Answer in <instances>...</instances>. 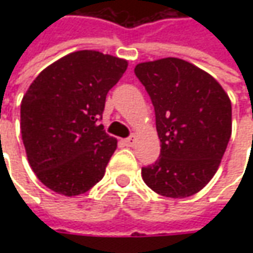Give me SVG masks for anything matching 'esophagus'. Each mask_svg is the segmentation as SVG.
<instances>
[{
    "label": "esophagus",
    "instance_id": "obj_1",
    "mask_svg": "<svg viewBox=\"0 0 253 253\" xmlns=\"http://www.w3.org/2000/svg\"><path fill=\"white\" fill-rule=\"evenodd\" d=\"M135 142H136V138H135V135H131L129 138L124 139V143H125L126 146H133V145H135Z\"/></svg>",
    "mask_w": 253,
    "mask_h": 253
}]
</instances>
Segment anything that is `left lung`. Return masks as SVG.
<instances>
[{
    "label": "left lung",
    "mask_w": 253,
    "mask_h": 253,
    "mask_svg": "<svg viewBox=\"0 0 253 253\" xmlns=\"http://www.w3.org/2000/svg\"><path fill=\"white\" fill-rule=\"evenodd\" d=\"M135 74L155 107L159 159L142 168L158 194L184 199L203 189L218 169L231 138V101L218 82L177 57L139 63Z\"/></svg>",
    "instance_id": "obj_1"
}]
</instances>
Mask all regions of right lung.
Instances as JSON below:
<instances>
[{
  "label": "right lung",
  "mask_w": 253,
  "mask_h": 253,
  "mask_svg": "<svg viewBox=\"0 0 253 253\" xmlns=\"http://www.w3.org/2000/svg\"><path fill=\"white\" fill-rule=\"evenodd\" d=\"M128 62L79 50L46 67L21 102V133L31 168L46 187L79 196L104 177L117 139L100 121L107 94Z\"/></svg>",
  "instance_id": "right-lung-1"
}]
</instances>
